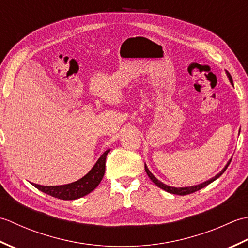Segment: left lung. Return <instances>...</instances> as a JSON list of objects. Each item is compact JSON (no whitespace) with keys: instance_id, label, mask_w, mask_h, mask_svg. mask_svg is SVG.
<instances>
[{"instance_id":"left-lung-1","label":"left lung","mask_w":248,"mask_h":248,"mask_svg":"<svg viewBox=\"0 0 248 248\" xmlns=\"http://www.w3.org/2000/svg\"><path fill=\"white\" fill-rule=\"evenodd\" d=\"M227 76H228V78H229V80H230V83L232 84L233 85V83H232V78H231V76H230V73L229 72H227ZM230 162H231V160L227 163V165H226L225 167H224V170L220 171L219 173H217V176L215 177H213L212 179H210V180H208V181H205V182H203V183H202V184H198V186H188V187H171V186H166V184H164V183H162L161 181H159L157 180V179L152 175V173L150 172V170H148V167L146 166V164H145V170H146V172H147V175H148V177L151 179V181L154 182L155 186H157L159 187H161L162 189H164V191H166V192H168V193H171V194H176V195H181V196H183V195H187V194H192V193H194V192H196V191H199V189H202V187H204V186H207L208 184H210L211 182H213L214 180H217V179L218 178V177H220L223 175V172L227 170V167H228V165L230 164Z\"/></svg>"}]
</instances>
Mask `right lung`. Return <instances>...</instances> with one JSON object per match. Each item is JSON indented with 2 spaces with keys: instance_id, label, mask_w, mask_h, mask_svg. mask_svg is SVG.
<instances>
[{
  "instance_id": "right-lung-1",
  "label": "right lung",
  "mask_w": 248,
  "mask_h": 248,
  "mask_svg": "<svg viewBox=\"0 0 248 248\" xmlns=\"http://www.w3.org/2000/svg\"><path fill=\"white\" fill-rule=\"evenodd\" d=\"M108 152L109 150L105 151L104 154L99 157V160L97 161L96 164L93 165L91 171L76 182L57 186H44L35 183L33 186L36 188H38L39 191L59 199L73 200L81 198L93 192V189L99 186V183L101 182L105 172V159H107Z\"/></svg>"
}]
</instances>
